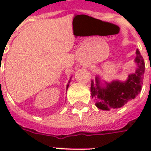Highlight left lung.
I'll return each mask as SVG.
<instances>
[{"instance_id":"8db88e82","label":"left lung","mask_w":151,"mask_h":151,"mask_svg":"<svg viewBox=\"0 0 151 151\" xmlns=\"http://www.w3.org/2000/svg\"><path fill=\"white\" fill-rule=\"evenodd\" d=\"M136 54L135 62L137 65V69L133 73L129 75L125 82H106L104 87L101 86L98 77H96L95 82L91 80V96L96 100L95 105L97 108L106 111H109L111 108H121L139 94L145 73V62L138 49H137Z\"/></svg>"}]
</instances>
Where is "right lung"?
<instances>
[{"mask_svg":"<svg viewBox=\"0 0 151 151\" xmlns=\"http://www.w3.org/2000/svg\"><path fill=\"white\" fill-rule=\"evenodd\" d=\"M69 82H70V81H69ZM68 86H69V84H68V85H67V87H68Z\"/></svg>","mask_w":151,"mask_h":151,"instance_id":"right-lung-1","label":"right lung"}]
</instances>
